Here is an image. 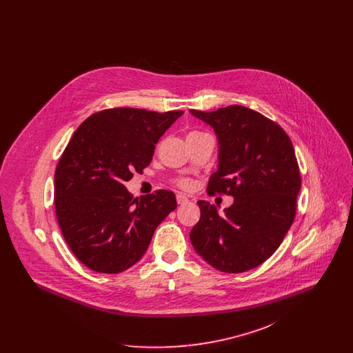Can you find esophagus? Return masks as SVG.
Masks as SVG:
<instances>
[{
	"instance_id": "obj_1",
	"label": "esophagus",
	"mask_w": 353,
	"mask_h": 353,
	"mask_svg": "<svg viewBox=\"0 0 353 353\" xmlns=\"http://www.w3.org/2000/svg\"><path fill=\"white\" fill-rule=\"evenodd\" d=\"M176 200H177L179 205H184V203L189 201V199H188L185 194H181V193H179V194L176 196Z\"/></svg>"
}]
</instances>
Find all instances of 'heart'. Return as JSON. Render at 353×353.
<instances>
[{
	"label": "heart",
	"mask_w": 353,
	"mask_h": 353,
	"mask_svg": "<svg viewBox=\"0 0 353 353\" xmlns=\"http://www.w3.org/2000/svg\"><path fill=\"white\" fill-rule=\"evenodd\" d=\"M200 134V132H190L189 134ZM177 184L180 185L181 188H184V189H189V188L192 186V181H190L189 179H181V180H179V181H177Z\"/></svg>",
	"instance_id": "1"
}]
</instances>
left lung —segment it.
<instances>
[{
  "label": "left lung",
  "instance_id": "8db88e82",
  "mask_svg": "<svg viewBox=\"0 0 353 353\" xmlns=\"http://www.w3.org/2000/svg\"><path fill=\"white\" fill-rule=\"evenodd\" d=\"M190 112L219 136V169L208 193L234 197L223 214L197 202L201 217L190 230L192 245L222 272L254 269L276 252L296 214L302 179L292 143L278 123L243 105Z\"/></svg>",
  "mask_w": 353,
  "mask_h": 353
}]
</instances>
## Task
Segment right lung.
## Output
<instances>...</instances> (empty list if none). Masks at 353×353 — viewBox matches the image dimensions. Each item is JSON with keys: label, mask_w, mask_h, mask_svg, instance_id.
Masks as SVG:
<instances>
[{"label": "right lung", "mask_w": 353, "mask_h": 353, "mask_svg": "<svg viewBox=\"0 0 353 353\" xmlns=\"http://www.w3.org/2000/svg\"><path fill=\"white\" fill-rule=\"evenodd\" d=\"M183 114L108 108L72 134L55 169L54 203L68 248L88 269L118 274L134 266L176 209L173 192L134 199L124 183L150 165L154 144Z\"/></svg>", "instance_id": "1"}]
</instances>
